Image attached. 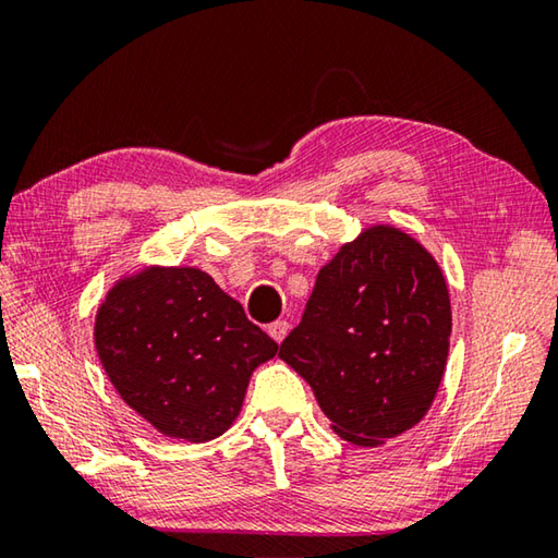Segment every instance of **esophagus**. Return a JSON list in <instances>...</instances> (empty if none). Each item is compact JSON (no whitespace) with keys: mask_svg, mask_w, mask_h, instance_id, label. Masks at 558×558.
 Instances as JSON below:
<instances>
[{"mask_svg":"<svg viewBox=\"0 0 558 558\" xmlns=\"http://www.w3.org/2000/svg\"><path fill=\"white\" fill-rule=\"evenodd\" d=\"M290 332V325L286 323V319H278V323H272L270 327H268V335L276 339V342L280 344L282 339H286V335Z\"/></svg>","mask_w":558,"mask_h":558,"instance_id":"1","label":"esophagus"}]
</instances>
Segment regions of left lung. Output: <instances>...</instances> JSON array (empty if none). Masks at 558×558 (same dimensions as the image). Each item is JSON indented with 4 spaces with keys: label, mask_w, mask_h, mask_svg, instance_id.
I'll use <instances>...</instances> for the list:
<instances>
[{
    "label": "left lung",
    "mask_w": 558,
    "mask_h": 558,
    "mask_svg": "<svg viewBox=\"0 0 558 558\" xmlns=\"http://www.w3.org/2000/svg\"><path fill=\"white\" fill-rule=\"evenodd\" d=\"M450 329L438 260L413 235L374 223L319 268L302 323L278 356L313 386L339 438L374 448L428 413Z\"/></svg>",
    "instance_id": "left-lung-1"
}]
</instances>
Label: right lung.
Returning <instances> with one entry per match:
<instances>
[{
	"mask_svg": "<svg viewBox=\"0 0 558 558\" xmlns=\"http://www.w3.org/2000/svg\"><path fill=\"white\" fill-rule=\"evenodd\" d=\"M93 342L120 399L167 438L206 442L239 418L278 344L194 266H143L98 305Z\"/></svg>",
	"mask_w": 558,
	"mask_h": 558,
	"instance_id": "right-lung-1",
	"label": "right lung"
}]
</instances>
